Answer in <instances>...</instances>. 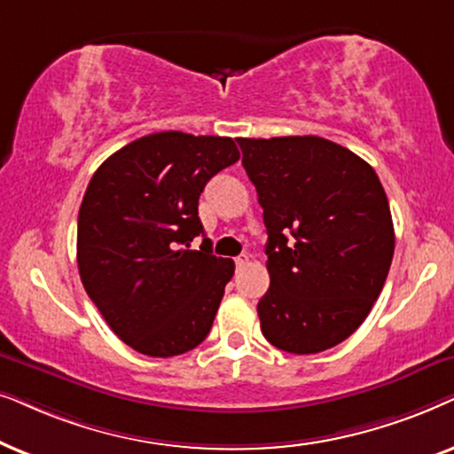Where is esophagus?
Returning <instances> with one entry per match:
<instances>
[{"instance_id": "34e87169", "label": "esophagus", "mask_w": 454, "mask_h": 454, "mask_svg": "<svg viewBox=\"0 0 454 454\" xmlns=\"http://www.w3.org/2000/svg\"><path fill=\"white\" fill-rule=\"evenodd\" d=\"M234 263H237V270H240V268H245L247 263H249V257L247 255H239L237 259H234Z\"/></svg>"}]
</instances>
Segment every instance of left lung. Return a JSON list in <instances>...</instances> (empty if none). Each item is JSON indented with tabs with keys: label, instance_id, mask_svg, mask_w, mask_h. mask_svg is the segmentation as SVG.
Here are the masks:
<instances>
[{
	"label": "left lung",
	"instance_id": "obj_1",
	"mask_svg": "<svg viewBox=\"0 0 454 454\" xmlns=\"http://www.w3.org/2000/svg\"><path fill=\"white\" fill-rule=\"evenodd\" d=\"M239 145L268 228L263 336L294 355L336 347L372 311L395 255L384 186L367 161L328 138Z\"/></svg>",
	"mask_w": 454,
	"mask_h": 454
}]
</instances>
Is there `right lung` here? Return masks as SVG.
I'll use <instances>...</instances> for the list:
<instances>
[{"label":"right lung","instance_id":"obj_1","mask_svg":"<svg viewBox=\"0 0 454 454\" xmlns=\"http://www.w3.org/2000/svg\"><path fill=\"white\" fill-rule=\"evenodd\" d=\"M231 137L178 130L137 138L97 168L78 211L82 286L120 340L149 357H174L209 334L234 274L203 234L199 197L237 164Z\"/></svg>","mask_w":454,"mask_h":454}]
</instances>
